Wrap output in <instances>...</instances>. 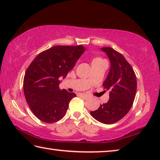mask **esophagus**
Returning a JSON list of instances; mask_svg holds the SVG:
<instances>
[{
	"label": "esophagus",
	"instance_id": "1",
	"mask_svg": "<svg viewBox=\"0 0 160 160\" xmlns=\"http://www.w3.org/2000/svg\"><path fill=\"white\" fill-rule=\"evenodd\" d=\"M79 96L80 97H82V98L85 99L88 98V95H87V94H79Z\"/></svg>",
	"mask_w": 160,
	"mask_h": 160
}]
</instances>
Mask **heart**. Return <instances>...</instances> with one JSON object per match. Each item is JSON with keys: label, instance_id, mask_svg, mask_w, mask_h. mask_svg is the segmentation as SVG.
<instances>
[{"label": "heart", "instance_id": "heart-1", "mask_svg": "<svg viewBox=\"0 0 160 160\" xmlns=\"http://www.w3.org/2000/svg\"><path fill=\"white\" fill-rule=\"evenodd\" d=\"M104 61V60H103V59H102V58H96L93 59L92 63H97V62H100V61Z\"/></svg>", "mask_w": 160, "mask_h": 160}]
</instances>
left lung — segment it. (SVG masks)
<instances>
[{"label": "left lung", "instance_id": "left-lung-1", "mask_svg": "<svg viewBox=\"0 0 160 160\" xmlns=\"http://www.w3.org/2000/svg\"><path fill=\"white\" fill-rule=\"evenodd\" d=\"M110 61V70L103 83L105 90H109V99L100 104L90 114L97 121L112 124L124 117L131 109L137 90V80L132 66L122 54L111 47H103Z\"/></svg>", "mask_w": 160, "mask_h": 160}]
</instances>
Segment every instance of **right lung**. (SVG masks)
Instances as JSON below:
<instances>
[{"label":"right lung","mask_w":160,"mask_h":160,"mask_svg":"<svg viewBox=\"0 0 160 160\" xmlns=\"http://www.w3.org/2000/svg\"><path fill=\"white\" fill-rule=\"evenodd\" d=\"M85 51L82 45L55 46L35 57L25 72L24 94L32 112L45 123H54L66 113L70 100L76 97L59 84Z\"/></svg>","instance_id":"right-lung-1"}]
</instances>
